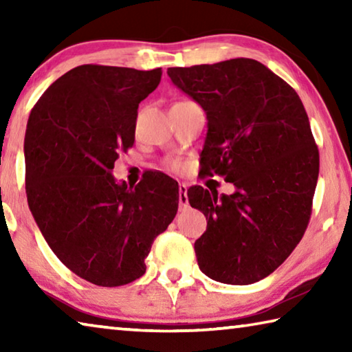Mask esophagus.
<instances>
[{"mask_svg": "<svg viewBox=\"0 0 352 352\" xmlns=\"http://www.w3.org/2000/svg\"><path fill=\"white\" fill-rule=\"evenodd\" d=\"M178 204L180 206H188V186L184 183L178 184Z\"/></svg>", "mask_w": 352, "mask_h": 352, "instance_id": "esophagus-1", "label": "esophagus"}]
</instances>
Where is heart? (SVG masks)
Instances as JSON below:
<instances>
[{
    "label": "heart",
    "mask_w": 352,
    "mask_h": 352,
    "mask_svg": "<svg viewBox=\"0 0 352 352\" xmlns=\"http://www.w3.org/2000/svg\"><path fill=\"white\" fill-rule=\"evenodd\" d=\"M166 166H168V168H170V169H174V170L182 169V163L178 162V160H168V162H166Z\"/></svg>",
    "instance_id": "1"
}]
</instances>
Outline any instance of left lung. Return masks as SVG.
Masks as SVG:
<instances>
[{
	"mask_svg": "<svg viewBox=\"0 0 352 352\" xmlns=\"http://www.w3.org/2000/svg\"><path fill=\"white\" fill-rule=\"evenodd\" d=\"M168 76L206 113L205 175H222L234 194L188 189L205 214L194 243L200 270L245 285L275 272L300 243L312 212L320 157L300 96L253 58L169 68Z\"/></svg>",
	"mask_w": 352,
	"mask_h": 352,
	"instance_id": "8db88e82",
	"label": "left lung"
}]
</instances>
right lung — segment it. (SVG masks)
Returning <instances> with one entry per match:
<instances>
[{"instance_id": "obj_1", "label": "right lung", "mask_w": 352, "mask_h": 352, "mask_svg": "<svg viewBox=\"0 0 352 352\" xmlns=\"http://www.w3.org/2000/svg\"><path fill=\"white\" fill-rule=\"evenodd\" d=\"M162 74L80 65L58 77L29 115V210L57 258L102 287L144 275L155 237L178 210L174 182L166 190L155 189L152 178L129 188L111 175L119 152L135 142L138 105Z\"/></svg>"}]
</instances>
